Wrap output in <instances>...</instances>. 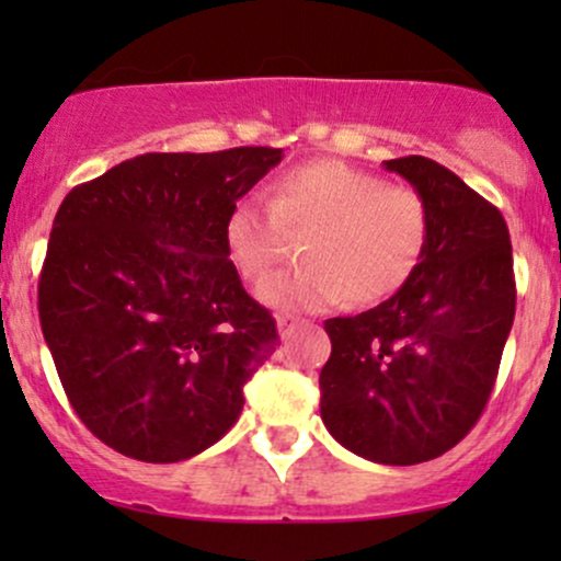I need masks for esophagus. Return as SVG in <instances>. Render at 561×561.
Here are the masks:
<instances>
[{
	"mask_svg": "<svg viewBox=\"0 0 561 561\" xmlns=\"http://www.w3.org/2000/svg\"><path fill=\"white\" fill-rule=\"evenodd\" d=\"M298 324H300V321L293 319V317H287V313H282V317H276V327H279V337H282V340L293 337V332L298 330Z\"/></svg>",
	"mask_w": 561,
	"mask_h": 561,
	"instance_id": "esophagus-1",
	"label": "esophagus"
}]
</instances>
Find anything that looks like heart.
<instances>
[{"label": "heart", "mask_w": 561, "mask_h": 561, "mask_svg": "<svg viewBox=\"0 0 561 561\" xmlns=\"http://www.w3.org/2000/svg\"><path fill=\"white\" fill-rule=\"evenodd\" d=\"M287 234L306 237L302 266L261 287L282 311H324L337 300L375 306L414 276L430 242V208L414 186L388 184L340 160L282 173L272 205L244 197L224 224L229 261L261 282L285 253Z\"/></svg>", "instance_id": "obj_1"}]
</instances>
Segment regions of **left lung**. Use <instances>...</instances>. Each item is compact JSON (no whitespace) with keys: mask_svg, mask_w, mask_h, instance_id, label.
I'll list each match as a JSON object with an SVG mask.
<instances>
[{"mask_svg":"<svg viewBox=\"0 0 561 561\" xmlns=\"http://www.w3.org/2000/svg\"><path fill=\"white\" fill-rule=\"evenodd\" d=\"M430 208L424 259L392 298L327 319L321 420L377 465L437 459L480 420L512 332V242L495 205L422 156L385 160Z\"/></svg>","mask_w":561,"mask_h":561,"instance_id":"8db88e82","label":"left lung"}]
</instances>
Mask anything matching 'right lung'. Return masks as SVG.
<instances>
[{
  "instance_id": "right-lung-1",
  "label": "right lung",
  "mask_w": 561,
  "mask_h": 561,
  "mask_svg": "<svg viewBox=\"0 0 561 561\" xmlns=\"http://www.w3.org/2000/svg\"><path fill=\"white\" fill-rule=\"evenodd\" d=\"M274 147L147 152L73 186L38 276V319L79 420L128 459L197 456L240 416L279 345L244 293L224 224Z\"/></svg>"
}]
</instances>
